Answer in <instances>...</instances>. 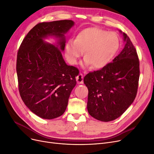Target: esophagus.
Wrapping results in <instances>:
<instances>
[{
  "label": "esophagus",
  "mask_w": 154,
  "mask_h": 154,
  "mask_svg": "<svg viewBox=\"0 0 154 154\" xmlns=\"http://www.w3.org/2000/svg\"><path fill=\"white\" fill-rule=\"evenodd\" d=\"M76 81H77V84H81L84 83V76L82 73H79V75L77 76Z\"/></svg>",
  "instance_id": "34e87169"
}]
</instances>
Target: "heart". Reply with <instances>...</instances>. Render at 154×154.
Masks as SVG:
<instances>
[{
    "label": "heart",
    "instance_id": "heart-1",
    "mask_svg": "<svg viewBox=\"0 0 154 154\" xmlns=\"http://www.w3.org/2000/svg\"><path fill=\"white\" fill-rule=\"evenodd\" d=\"M117 34L98 27H90L79 32L75 41H68L65 54L68 61L75 65L85 51V65L101 68L114 58L119 48Z\"/></svg>",
    "mask_w": 154,
    "mask_h": 154
}]
</instances>
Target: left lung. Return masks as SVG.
<instances>
[{"instance_id": "left-lung-1", "label": "left lung", "mask_w": 154, "mask_h": 154, "mask_svg": "<svg viewBox=\"0 0 154 154\" xmlns=\"http://www.w3.org/2000/svg\"><path fill=\"white\" fill-rule=\"evenodd\" d=\"M122 35L125 45L120 54L112 63L84 78L88 89V111L91 116L103 122L113 121L123 114L137 94L138 56L129 37L124 33Z\"/></svg>"}]
</instances>
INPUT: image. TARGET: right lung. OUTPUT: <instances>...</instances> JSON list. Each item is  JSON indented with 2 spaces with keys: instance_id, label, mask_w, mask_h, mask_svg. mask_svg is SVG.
<instances>
[{
  "instance_id": "obj_1",
  "label": "right lung",
  "mask_w": 154,
  "mask_h": 154,
  "mask_svg": "<svg viewBox=\"0 0 154 154\" xmlns=\"http://www.w3.org/2000/svg\"><path fill=\"white\" fill-rule=\"evenodd\" d=\"M74 25L72 20L40 23L27 33L18 51L16 72L21 98L37 116L53 119L63 114L71 91L77 84L79 70L63 58L65 34ZM54 36L57 45L45 38Z\"/></svg>"
}]
</instances>
